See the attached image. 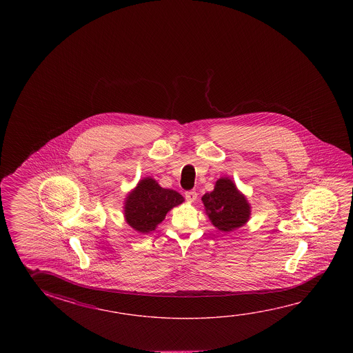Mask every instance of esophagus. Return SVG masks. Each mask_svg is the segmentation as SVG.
<instances>
[{"label": "esophagus", "mask_w": 353, "mask_h": 353, "mask_svg": "<svg viewBox=\"0 0 353 353\" xmlns=\"http://www.w3.org/2000/svg\"><path fill=\"white\" fill-rule=\"evenodd\" d=\"M196 196H198V193H196L194 190H192V191H187L185 193V199H187L188 202H194L196 199Z\"/></svg>", "instance_id": "obj_1"}]
</instances>
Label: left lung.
Listing matches in <instances>:
<instances>
[{"label": "left lung", "mask_w": 353, "mask_h": 353, "mask_svg": "<svg viewBox=\"0 0 353 353\" xmlns=\"http://www.w3.org/2000/svg\"><path fill=\"white\" fill-rule=\"evenodd\" d=\"M202 202L209 219L220 232H232L249 220V203L237 191L232 179H218L214 191L205 193Z\"/></svg>", "instance_id": "obj_1"}]
</instances>
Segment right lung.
<instances>
[{"label":"right lung","instance_id":"obj_1","mask_svg":"<svg viewBox=\"0 0 353 353\" xmlns=\"http://www.w3.org/2000/svg\"><path fill=\"white\" fill-rule=\"evenodd\" d=\"M179 192L162 188L152 179H141L138 187L127 196L125 220L137 232L155 230L171 208L183 202Z\"/></svg>","mask_w":353,"mask_h":353}]
</instances>
